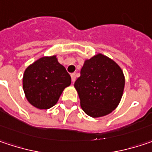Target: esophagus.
<instances>
[{
	"label": "esophagus",
	"instance_id": "obj_1",
	"mask_svg": "<svg viewBox=\"0 0 152 152\" xmlns=\"http://www.w3.org/2000/svg\"><path fill=\"white\" fill-rule=\"evenodd\" d=\"M70 76H71V81H72V83H74L75 81H76V74H75V73H72Z\"/></svg>",
	"mask_w": 152,
	"mask_h": 152
}]
</instances>
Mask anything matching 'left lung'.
Wrapping results in <instances>:
<instances>
[{"instance_id":"obj_1","label":"left lung","mask_w":152,"mask_h":152,"mask_svg":"<svg viewBox=\"0 0 152 152\" xmlns=\"http://www.w3.org/2000/svg\"><path fill=\"white\" fill-rule=\"evenodd\" d=\"M75 82L83 110L92 117L111 113L119 104L125 79L122 69L108 56L97 54L84 61Z\"/></svg>"}]
</instances>
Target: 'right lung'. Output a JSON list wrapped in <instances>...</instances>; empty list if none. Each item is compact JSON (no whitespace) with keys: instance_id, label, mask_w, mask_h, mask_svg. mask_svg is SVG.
<instances>
[{"instance_id":"1","label":"right lung","mask_w":152,"mask_h":152,"mask_svg":"<svg viewBox=\"0 0 152 152\" xmlns=\"http://www.w3.org/2000/svg\"><path fill=\"white\" fill-rule=\"evenodd\" d=\"M71 77L58 62L56 56H43L24 71L22 86L28 103L40 110H48L59 100Z\"/></svg>"}]
</instances>
